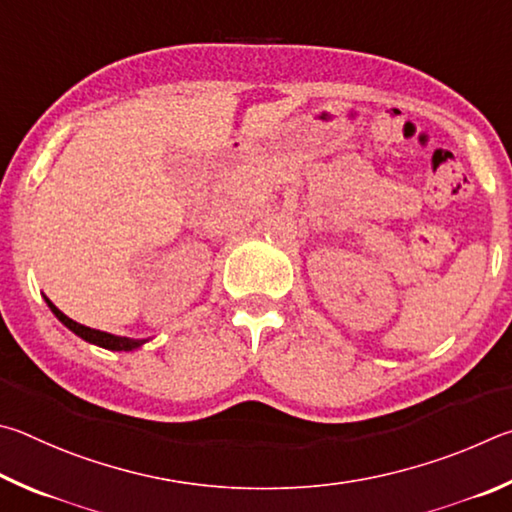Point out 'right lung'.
<instances>
[{
    "label": "right lung",
    "mask_w": 512,
    "mask_h": 512,
    "mask_svg": "<svg viewBox=\"0 0 512 512\" xmlns=\"http://www.w3.org/2000/svg\"><path fill=\"white\" fill-rule=\"evenodd\" d=\"M47 301V306L51 308L53 315H56L62 324H65L71 333H76L80 339H85L89 344H96L101 348H107V351H134V348H139L146 344V339H130V337H119V335H110V333H103V330H94V328H87L83 324H76L74 319H69L65 312H60L53 303L44 297Z\"/></svg>",
    "instance_id": "add662e5"
}]
</instances>
